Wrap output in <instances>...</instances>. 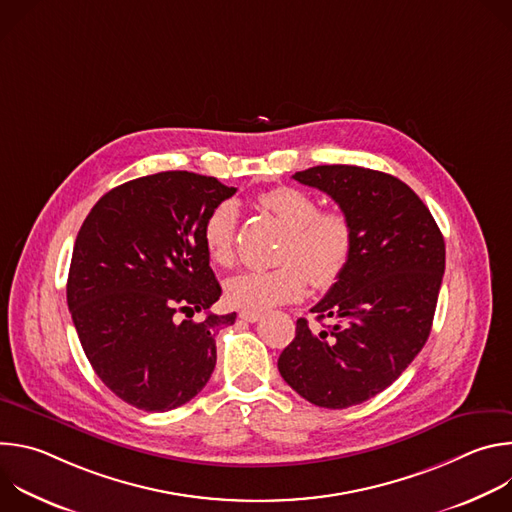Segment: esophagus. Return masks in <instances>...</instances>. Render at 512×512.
Listing matches in <instances>:
<instances>
[{"label": "esophagus", "mask_w": 512, "mask_h": 512, "mask_svg": "<svg viewBox=\"0 0 512 512\" xmlns=\"http://www.w3.org/2000/svg\"><path fill=\"white\" fill-rule=\"evenodd\" d=\"M239 318L245 322H257L261 318V312H251V310H241Z\"/></svg>", "instance_id": "obj_1"}]
</instances>
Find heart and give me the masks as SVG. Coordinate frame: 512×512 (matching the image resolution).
Instances as JSON below:
<instances>
[{"instance_id": "b5f03b06", "label": "heart", "mask_w": 512, "mask_h": 512, "mask_svg": "<svg viewBox=\"0 0 512 512\" xmlns=\"http://www.w3.org/2000/svg\"><path fill=\"white\" fill-rule=\"evenodd\" d=\"M259 204L287 231L279 249V267L247 271L227 281V302L239 310L259 312L277 304L300 300L308 279L316 287H330L344 271L354 243L352 225L340 210H320V202L291 186L261 194ZM237 206L221 202L202 227L204 249L212 263L229 267L235 259Z\"/></svg>"}]
</instances>
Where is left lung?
I'll list each match as a JSON object with an SVG mask.
<instances>
[{
    "mask_svg": "<svg viewBox=\"0 0 512 512\" xmlns=\"http://www.w3.org/2000/svg\"><path fill=\"white\" fill-rule=\"evenodd\" d=\"M326 192L348 216L350 259L279 354L283 381L306 401L346 409L385 391L423 348L446 269V243L429 208L399 178L358 166L291 176Z\"/></svg>",
    "mask_w": 512,
    "mask_h": 512,
    "instance_id": "left-lung-1",
    "label": "left lung"
}]
</instances>
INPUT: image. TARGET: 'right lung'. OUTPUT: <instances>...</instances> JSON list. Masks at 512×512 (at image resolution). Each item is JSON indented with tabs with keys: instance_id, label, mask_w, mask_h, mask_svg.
<instances>
[{
	"instance_id": "obj_1",
	"label": "right lung",
	"mask_w": 512,
	"mask_h": 512,
	"mask_svg": "<svg viewBox=\"0 0 512 512\" xmlns=\"http://www.w3.org/2000/svg\"><path fill=\"white\" fill-rule=\"evenodd\" d=\"M235 192L194 172L143 176L101 196L77 235L66 283L72 322L99 379L137 409H176L214 371V336L237 314L191 316L223 294L202 227Z\"/></svg>"
}]
</instances>
